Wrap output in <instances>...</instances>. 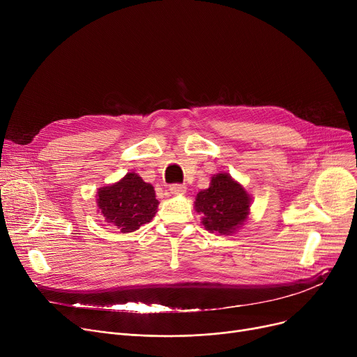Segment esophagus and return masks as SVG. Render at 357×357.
Returning a JSON list of instances; mask_svg holds the SVG:
<instances>
[{"label":"esophagus","instance_id":"obj_1","mask_svg":"<svg viewBox=\"0 0 357 357\" xmlns=\"http://www.w3.org/2000/svg\"><path fill=\"white\" fill-rule=\"evenodd\" d=\"M169 191H171V194H174V195H179L186 191V186L182 183H172L171 186H169Z\"/></svg>","mask_w":357,"mask_h":357}]
</instances>
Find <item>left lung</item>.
<instances>
[{"label":"left lung","instance_id":"8db88e82","mask_svg":"<svg viewBox=\"0 0 357 357\" xmlns=\"http://www.w3.org/2000/svg\"><path fill=\"white\" fill-rule=\"evenodd\" d=\"M250 197L227 174L211 178L208 190L197 194L195 210L202 214L204 227L220 234H230L249 214Z\"/></svg>","mask_w":357,"mask_h":357}]
</instances>
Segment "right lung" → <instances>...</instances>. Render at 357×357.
Instances as JSON below:
<instances>
[{"label":"right lung","mask_w":357,"mask_h":357,"mask_svg":"<svg viewBox=\"0 0 357 357\" xmlns=\"http://www.w3.org/2000/svg\"><path fill=\"white\" fill-rule=\"evenodd\" d=\"M155 190L137 174H127L120 182L98 190V208L107 222L121 233H131L156 214Z\"/></svg>","instance_id":"add662e5"}]
</instances>
